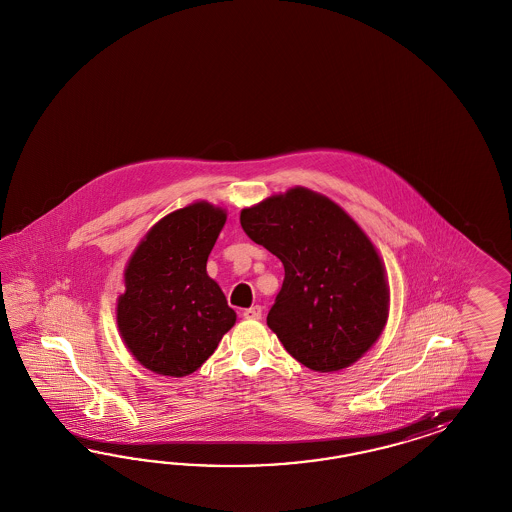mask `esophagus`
Masks as SVG:
<instances>
[{"instance_id": "34e87169", "label": "esophagus", "mask_w": 512, "mask_h": 512, "mask_svg": "<svg viewBox=\"0 0 512 512\" xmlns=\"http://www.w3.org/2000/svg\"><path fill=\"white\" fill-rule=\"evenodd\" d=\"M246 319H261V315H263V308L261 306H251L248 310H244L242 313Z\"/></svg>"}]
</instances>
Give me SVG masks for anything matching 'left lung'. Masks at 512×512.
<instances>
[{
    "mask_svg": "<svg viewBox=\"0 0 512 512\" xmlns=\"http://www.w3.org/2000/svg\"><path fill=\"white\" fill-rule=\"evenodd\" d=\"M240 223L274 253L285 279L266 325L313 372H340L364 357L387 325L383 259L340 204L308 187L248 206Z\"/></svg>",
    "mask_w": 512,
    "mask_h": 512,
    "instance_id": "obj_1",
    "label": "left lung"
}]
</instances>
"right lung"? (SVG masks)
I'll list each match as a JSON object with an SVG mask.
<instances>
[{
  "label": "right lung",
  "mask_w": 512,
  "mask_h": 512,
  "mask_svg": "<svg viewBox=\"0 0 512 512\" xmlns=\"http://www.w3.org/2000/svg\"><path fill=\"white\" fill-rule=\"evenodd\" d=\"M227 210L197 201L161 217L124 270L116 323L146 370L184 377L199 370L233 328L236 313L206 272Z\"/></svg>",
  "instance_id": "right-lung-1"
}]
</instances>
